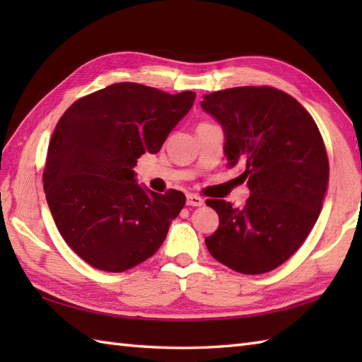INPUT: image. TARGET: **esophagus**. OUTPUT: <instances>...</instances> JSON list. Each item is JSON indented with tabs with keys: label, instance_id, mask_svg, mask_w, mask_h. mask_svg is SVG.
<instances>
[{
	"label": "esophagus",
	"instance_id": "esophagus-1",
	"mask_svg": "<svg viewBox=\"0 0 362 362\" xmlns=\"http://www.w3.org/2000/svg\"><path fill=\"white\" fill-rule=\"evenodd\" d=\"M187 204L189 206H202L204 205V199L196 196V194H188L187 196Z\"/></svg>",
	"mask_w": 362,
	"mask_h": 362
}]
</instances>
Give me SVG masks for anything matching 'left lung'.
<instances>
[{
	"mask_svg": "<svg viewBox=\"0 0 362 362\" xmlns=\"http://www.w3.org/2000/svg\"><path fill=\"white\" fill-rule=\"evenodd\" d=\"M204 112L224 130L228 166L243 163L250 196L243 206L209 199L219 227L205 238L214 259L241 274L283 264L316 224L328 187V157L316 122L272 87L205 95Z\"/></svg>",
	"mask_w": 362,
	"mask_h": 362,
	"instance_id": "1",
	"label": "left lung"
}]
</instances>
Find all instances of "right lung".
<instances>
[{
	"label": "right lung",
	"mask_w": 362,
	"mask_h": 362,
	"mask_svg": "<svg viewBox=\"0 0 362 362\" xmlns=\"http://www.w3.org/2000/svg\"><path fill=\"white\" fill-rule=\"evenodd\" d=\"M194 99V91L119 82L76 101L59 119L45 194L60 235L90 266L127 271L163 244L187 197L138 185L134 168L144 152L161 149Z\"/></svg>",
	"instance_id": "1"
}]
</instances>
